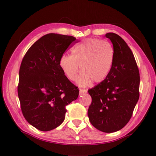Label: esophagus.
I'll use <instances>...</instances> for the list:
<instances>
[{
	"label": "esophagus",
	"mask_w": 156,
	"mask_h": 156,
	"mask_svg": "<svg viewBox=\"0 0 156 156\" xmlns=\"http://www.w3.org/2000/svg\"><path fill=\"white\" fill-rule=\"evenodd\" d=\"M80 94H85L87 92V90H84V89H80Z\"/></svg>",
	"instance_id": "esophagus-1"
}]
</instances>
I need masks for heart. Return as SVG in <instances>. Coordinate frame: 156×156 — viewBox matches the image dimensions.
I'll list each match as a JSON object with an SVG mask.
<instances>
[{
	"instance_id": "obj_1",
	"label": "heart",
	"mask_w": 156,
	"mask_h": 156,
	"mask_svg": "<svg viewBox=\"0 0 156 156\" xmlns=\"http://www.w3.org/2000/svg\"><path fill=\"white\" fill-rule=\"evenodd\" d=\"M72 55H62L59 66L69 80L75 81L80 68L82 72L77 83L87 87L92 81L101 82L107 77L114 60V49L108 42L90 38L74 46Z\"/></svg>"
}]
</instances>
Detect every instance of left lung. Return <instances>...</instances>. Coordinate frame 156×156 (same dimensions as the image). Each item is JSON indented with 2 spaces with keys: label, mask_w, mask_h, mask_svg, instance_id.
Wrapping results in <instances>:
<instances>
[{
  "label": "left lung",
  "mask_w": 156,
  "mask_h": 156,
  "mask_svg": "<svg viewBox=\"0 0 156 156\" xmlns=\"http://www.w3.org/2000/svg\"><path fill=\"white\" fill-rule=\"evenodd\" d=\"M113 45L114 60L103 81L88 90L92 102L88 116L91 124L105 133L123 128L140 97V72L133 52L120 36L105 35Z\"/></svg>",
  "instance_id": "left-lung-1"
}]
</instances>
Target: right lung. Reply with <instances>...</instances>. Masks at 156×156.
<instances>
[{
    "mask_svg": "<svg viewBox=\"0 0 156 156\" xmlns=\"http://www.w3.org/2000/svg\"><path fill=\"white\" fill-rule=\"evenodd\" d=\"M73 36L44 35L33 44L19 69L18 96L25 119L42 131H51L64 121L66 107L77 99L79 90L59 66L61 56Z\"/></svg>",
    "mask_w": 156,
    "mask_h": 156,
    "instance_id": "right-lung-1",
    "label": "right lung"
}]
</instances>
